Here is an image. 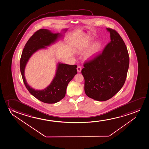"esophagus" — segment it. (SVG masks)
I'll use <instances>...</instances> for the list:
<instances>
[{"label":"esophagus","mask_w":149,"mask_h":149,"mask_svg":"<svg viewBox=\"0 0 149 149\" xmlns=\"http://www.w3.org/2000/svg\"><path fill=\"white\" fill-rule=\"evenodd\" d=\"M81 70H82V69H81V66H78L77 68V72L78 73L81 72Z\"/></svg>","instance_id":"esophagus-1"}]
</instances>
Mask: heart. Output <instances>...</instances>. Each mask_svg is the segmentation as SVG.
Masks as SVG:
<instances>
[{"instance_id":"1","label":"heart","mask_w":149,"mask_h":149,"mask_svg":"<svg viewBox=\"0 0 149 149\" xmlns=\"http://www.w3.org/2000/svg\"><path fill=\"white\" fill-rule=\"evenodd\" d=\"M89 42H90L86 43L80 48H78V52H81L86 49L88 47H89ZM101 47H102V44L100 42L97 41L96 42H95L91 46L88 52L86 53V54H85V59L91 60L92 58H94L101 50Z\"/></svg>"}]
</instances>
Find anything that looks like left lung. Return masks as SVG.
I'll list each match as a JSON object with an SVG mask.
<instances>
[{"label": "left lung", "mask_w": 149, "mask_h": 149, "mask_svg": "<svg viewBox=\"0 0 149 149\" xmlns=\"http://www.w3.org/2000/svg\"><path fill=\"white\" fill-rule=\"evenodd\" d=\"M111 41L102 53L84 64L81 73L88 97L97 101L108 100L125 83L130 64L127 49L115 30L106 28Z\"/></svg>", "instance_id": "left-lung-1"}]
</instances>
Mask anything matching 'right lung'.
Returning a JSON list of instances; mask_svg holds the SVG:
<instances>
[{"mask_svg":"<svg viewBox=\"0 0 149 149\" xmlns=\"http://www.w3.org/2000/svg\"><path fill=\"white\" fill-rule=\"evenodd\" d=\"M68 29L62 30L64 33ZM62 33H53L48 29H41L36 31L26 43L20 60V70L26 87L33 96L45 103L54 104L63 99L68 83L77 73V66L59 63L56 65V72L50 84L45 88L38 90L33 88L27 83L25 76V69L30 58L35 52L46 49L57 41L63 38Z\"/></svg>","mask_w":149,"mask_h":149,"instance_id":"1","label":"right lung"}]
</instances>
